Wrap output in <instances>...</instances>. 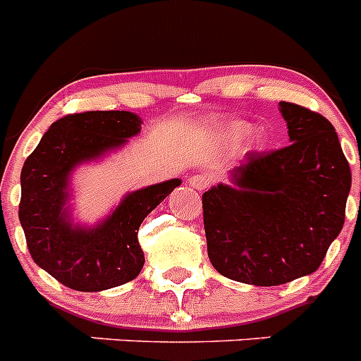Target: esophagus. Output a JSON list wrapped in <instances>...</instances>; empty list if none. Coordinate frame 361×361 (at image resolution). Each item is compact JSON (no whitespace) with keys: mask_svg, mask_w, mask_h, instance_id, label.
Masks as SVG:
<instances>
[{"mask_svg":"<svg viewBox=\"0 0 361 361\" xmlns=\"http://www.w3.org/2000/svg\"><path fill=\"white\" fill-rule=\"evenodd\" d=\"M212 183H213V178L212 175L208 173H195L188 178V184L195 188V190H208V188L212 186Z\"/></svg>","mask_w":361,"mask_h":361,"instance_id":"34e87169","label":"esophagus"}]
</instances>
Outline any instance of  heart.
<instances>
[{
  "instance_id": "b5f03b06",
  "label": "heart",
  "mask_w": 361,
  "mask_h": 361,
  "mask_svg": "<svg viewBox=\"0 0 361 361\" xmlns=\"http://www.w3.org/2000/svg\"><path fill=\"white\" fill-rule=\"evenodd\" d=\"M251 126L247 123H233L229 124L228 128V137L233 141H242L247 133H250ZM258 141H262V137H258Z\"/></svg>"
}]
</instances>
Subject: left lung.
Wrapping results in <instances>:
<instances>
[{"label":"left lung","instance_id":"obj_1","mask_svg":"<svg viewBox=\"0 0 361 361\" xmlns=\"http://www.w3.org/2000/svg\"><path fill=\"white\" fill-rule=\"evenodd\" d=\"M291 145L250 152L235 188L202 195L208 257L226 279L280 286L320 267L345 220L350 168L334 126L318 111L280 103Z\"/></svg>","mask_w":361,"mask_h":361}]
</instances>
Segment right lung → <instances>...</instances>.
<instances>
[{
    "mask_svg": "<svg viewBox=\"0 0 361 361\" xmlns=\"http://www.w3.org/2000/svg\"><path fill=\"white\" fill-rule=\"evenodd\" d=\"M139 132L141 119L130 111L68 114L50 126L25 161L19 222L27 247L34 262L66 288L85 293L117 288L145 266L139 226L180 184L178 178L133 191L90 229L72 226L65 208L70 171Z\"/></svg>",
    "mask_w": 361,
    "mask_h": 361,
    "instance_id": "1",
    "label": "right lung"
}]
</instances>
